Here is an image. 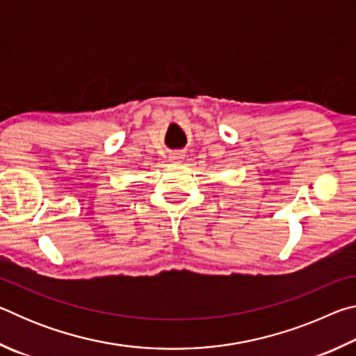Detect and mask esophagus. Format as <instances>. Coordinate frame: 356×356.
<instances>
[{
	"instance_id": "esophagus-1",
	"label": "esophagus",
	"mask_w": 356,
	"mask_h": 356,
	"mask_svg": "<svg viewBox=\"0 0 356 356\" xmlns=\"http://www.w3.org/2000/svg\"><path fill=\"white\" fill-rule=\"evenodd\" d=\"M182 159H184V155L180 154V152H174V154H171V156H170V160L174 161V163H180V161H182Z\"/></svg>"
}]
</instances>
